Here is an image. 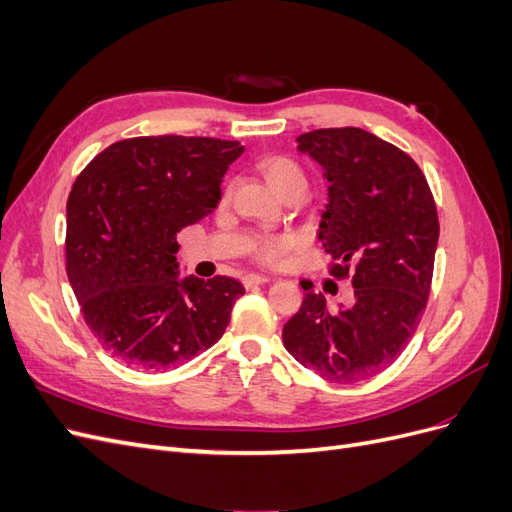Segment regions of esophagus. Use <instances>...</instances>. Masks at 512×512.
Masks as SVG:
<instances>
[{"label": "esophagus", "mask_w": 512, "mask_h": 512, "mask_svg": "<svg viewBox=\"0 0 512 512\" xmlns=\"http://www.w3.org/2000/svg\"><path fill=\"white\" fill-rule=\"evenodd\" d=\"M273 280V277L269 275H258V273H250L243 277V286L245 288H252V286H258V284H269Z\"/></svg>", "instance_id": "esophagus-1"}]
</instances>
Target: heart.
Instances as JSON below:
<instances>
[{
  "mask_svg": "<svg viewBox=\"0 0 512 512\" xmlns=\"http://www.w3.org/2000/svg\"><path fill=\"white\" fill-rule=\"evenodd\" d=\"M256 168L271 188L286 200L292 196H303L307 192V173L297 160H292L288 156H265L256 162ZM230 190L232 185L228 183L224 190V200L230 196ZM299 245L301 237L294 235V232H267V235L258 237L252 250V258L260 262V265L277 267L282 265Z\"/></svg>",
  "mask_w": 512,
  "mask_h": 512,
  "instance_id": "b5f03b06",
  "label": "heart"
}]
</instances>
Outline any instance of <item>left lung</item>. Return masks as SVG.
<instances>
[{
	"mask_svg": "<svg viewBox=\"0 0 512 512\" xmlns=\"http://www.w3.org/2000/svg\"><path fill=\"white\" fill-rule=\"evenodd\" d=\"M299 149L331 181L320 241L333 280H352L350 307L329 312L307 292L282 331L286 350L331 382H359L397 361L427 307L440 237L436 200L406 151L361 128L305 132Z\"/></svg>",
	"mask_w": 512,
	"mask_h": 512,
	"instance_id": "left-lung-1",
	"label": "left lung"
}]
</instances>
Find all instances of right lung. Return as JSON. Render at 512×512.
<instances>
[{
  "label": "right lung",
  "instance_id": "right-lung-1",
  "mask_svg": "<svg viewBox=\"0 0 512 512\" xmlns=\"http://www.w3.org/2000/svg\"><path fill=\"white\" fill-rule=\"evenodd\" d=\"M243 153L209 136H136L100 151L68 196L66 273L83 318L117 359L175 367L224 335L245 288L226 275L177 277V232L220 203Z\"/></svg>",
  "mask_w": 512,
  "mask_h": 512
}]
</instances>
